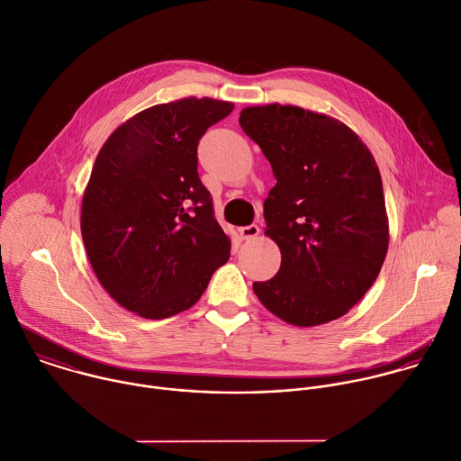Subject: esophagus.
Here are the masks:
<instances>
[{
    "instance_id": "1",
    "label": "esophagus",
    "mask_w": 461,
    "mask_h": 461,
    "mask_svg": "<svg viewBox=\"0 0 461 461\" xmlns=\"http://www.w3.org/2000/svg\"><path fill=\"white\" fill-rule=\"evenodd\" d=\"M239 233H240V237H242L244 240H249V239L258 237L260 228H258L257 224H249V226H242V228H239Z\"/></svg>"
}]
</instances>
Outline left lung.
Segmentation results:
<instances>
[{
	"label": "left lung",
	"instance_id": "obj_1",
	"mask_svg": "<svg viewBox=\"0 0 461 461\" xmlns=\"http://www.w3.org/2000/svg\"><path fill=\"white\" fill-rule=\"evenodd\" d=\"M239 122L276 178L264 217L281 266L276 276L253 283L255 294L301 328L346 315L367 294L388 249L372 153L344 122L294 104L248 106Z\"/></svg>",
	"mask_w": 461,
	"mask_h": 461
}]
</instances>
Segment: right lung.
<instances>
[{"label":"right lung","instance_id":"obj_1","mask_svg":"<svg viewBox=\"0 0 461 461\" xmlns=\"http://www.w3.org/2000/svg\"><path fill=\"white\" fill-rule=\"evenodd\" d=\"M233 103L184 97L122 122L95 157L82 201L94 273L122 308L144 319L188 310L230 258L197 175V144Z\"/></svg>","mask_w":461,"mask_h":461}]
</instances>
